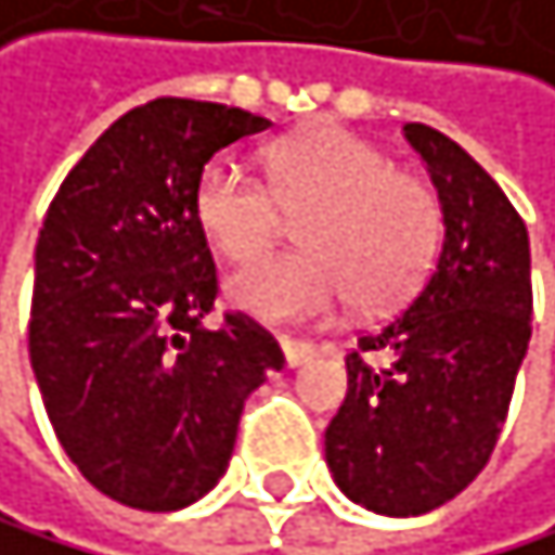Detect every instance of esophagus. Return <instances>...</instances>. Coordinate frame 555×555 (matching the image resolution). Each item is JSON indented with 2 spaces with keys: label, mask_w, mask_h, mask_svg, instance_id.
Wrapping results in <instances>:
<instances>
[{
  "label": "esophagus",
  "mask_w": 555,
  "mask_h": 555,
  "mask_svg": "<svg viewBox=\"0 0 555 555\" xmlns=\"http://www.w3.org/2000/svg\"><path fill=\"white\" fill-rule=\"evenodd\" d=\"M280 345H283V356H286L289 370H297V365H304L310 356H314V345L300 341V338H280Z\"/></svg>",
  "instance_id": "obj_1"
}]
</instances>
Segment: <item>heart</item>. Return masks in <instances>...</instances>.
Segmentation results:
<instances>
[{"instance_id": "heart-1", "label": "heart", "mask_w": 555, "mask_h": 555, "mask_svg": "<svg viewBox=\"0 0 555 555\" xmlns=\"http://www.w3.org/2000/svg\"><path fill=\"white\" fill-rule=\"evenodd\" d=\"M300 217V251L237 269L228 300L269 324L332 321L348 300L379 310L422 283L442 234L431 185L393 168V158L348 127H318L266 158V182L245 162L217 155L203 165L193 214L210 245L245 262Z\"/></svg>"}]
</instances>
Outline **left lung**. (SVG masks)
<instances>
[{"mask_svg": "<svg viewBox=\"0 0 555 555\" xmlns=\"http://www.w3.org/2000/svg\"><path fill=\"white\" fill-rule=\"evenodd\" d=\"M442 203L446 241L411 304L345 356L348 393L324 431L345 498L425 515L477 480L532 338V255L501 185L446 133L404 124Z\"/></svg>", "mask_w": 555, "mask_h": 555, "instance_id": "8db88e82", "label": "left lung"}]
</instances>
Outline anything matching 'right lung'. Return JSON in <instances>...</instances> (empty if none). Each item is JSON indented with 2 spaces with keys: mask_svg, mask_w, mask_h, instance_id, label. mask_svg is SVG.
I'll return each instance as SVG.
<instances>
[{
  "mask_svg": "<svg viewBox=\"0 0 555 555\" xmlns=\"http://www.w3.org/2000/svg\"><path fill=\"white\" fill-rule=\"evenodd\" d=\"M272 127L248 109L151 100L61 182L37 237L30 365L78 473L138 512H179L223 477L241 408L283 348L248 314L203 318L217 266L193 214L220 147Z\"/></svg>",
  "mask_w": 555,
  "mask_h": 555,
  "instance_id": "1",
  "label": "right lung"
}]
</instances>
